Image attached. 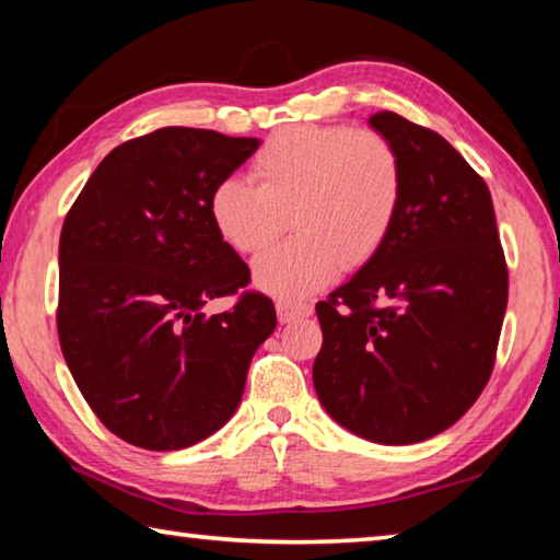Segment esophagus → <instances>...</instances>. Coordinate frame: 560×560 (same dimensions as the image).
Wrapping results in <instances>:
<instances>
[{
    "mask_svg": "<svg viewBox=\"0 0 560 560\" xmlns=\"http://www.w3.org/2000/svg\"><path fill=\"white\" fill-rule=\"evenodd\" d=\"M311 308L308 303H287V301H279L277 303V316L281 324H291V320H299L303 316H311Z\"/></svg>",
    "mask_w": 560,
    "mask_h": 560,
    "instance_id": "obj_1",
    "label": "esophagus"
}]
</instances>
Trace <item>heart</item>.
<instances>
[{
    "mask_svg": "<svg viewBox=\"0 0 560 560\" xmlns=\"http://www.w3.org/2000/svg\"><path fill=\"white\" fill-rule=\"evenodd\" d=\"M254 185L224 177L210 217L236 254H259L289 224L291 240L254 264L271 296L303 299L338 269H358L385 244L405 192L402 160L371 128L291 126L267 138L252 160Z\"/></svg>",
    "mask_w": 560,
    "mask_h": 560,
    "instance_id": "obj_1",
    "label": "heart"
}]
</instances>
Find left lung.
<instances>
[{
	"instance_id": "1",
	"label": "left lung",
	"mask_w": 560,
	"mask_h": 560,
	"mask_svg": "<svg viewBox=\"0 0 560 560\" xmlns=\"http://www.w3.org/2000/svg\"><path fill=\"white\" fill-rule=\"evenodd\" d=\"M371 126L402 160V205L375 257L316 303L314 387L358 438L415 444L452 428L487 387L509 271L489 187L467 160L393 110Z\"/></svg>"
}]
</instances>
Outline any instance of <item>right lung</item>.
I'll use <instances>...</instances> for the list:
<instances>
[{
  "label": "right lung",
  "instance_id": "1",
  "mask_svg": "<svg viewBox=\"0 0 560 560\" xmlns=\"http://www.w3.org/2000/svg\"><path fill=\"white\" fill-rule=\"evenodd\" d=\"M257 138L160 128L101 160L66 214L59 328L66 365L98 420L136 447L170 452L234 415L257 348L277 328L269 296L222 242L212 189ZM236 295L222 315L207 300Z\"/></svg>",
  "mask_w": 560,
  "mask_h": 560
}]
</instances>
